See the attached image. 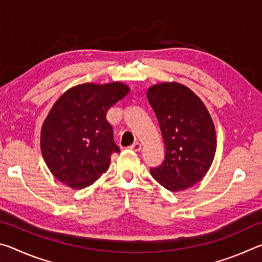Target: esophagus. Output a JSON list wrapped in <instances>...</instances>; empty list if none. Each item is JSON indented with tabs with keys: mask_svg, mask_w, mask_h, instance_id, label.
<instances>
[{
	"mask_svg": "<svg viewBox=\"0 0 262 262\" xmlns=\"http://www.w3.org/2000/svg\"><path fill=\"white\" fill-rule=\"evenodd\" d=\"M129 148L132 150H134V151H140V150L142 149V144L139 143V142H135V143H133Z\"/></svg>",
	"mask_w": 262,
	"mask_h": 262,
	"instance_id": "esophagus-1",
	"label": "esophagus"
}]
</instances>
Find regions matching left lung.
Wrapping results in <instances>:
<instances>
[{
  "label": "left lung",
  "instance_id": "left-lung-1",
  "mask_svg": "<svg viewBox=\"0 0 262 262\" xmlns=\"http://www.w3.org/2000/svg\"><path fill=\"white\" fill-rule=\"evenodd\" d=\"M161 128L165 158L150 173L163 187L179 192L199 183L216 151V133L201 99L179 83H162L148 90Z\"/></svg>",
  "mask_w": 262,
  "mask_h": 262
}]
</instances>
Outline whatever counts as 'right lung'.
Segmentation results:
<instances>
[{
    "mask_svg": "<svg viewBox=\"0 0 262 262\" xmlns=\"http://www.w3.org/2000/svg\"><path fill=\"white\" fill-rule=\"evenodd\" d=\"M129 88L85 83L64 92L41 128L40 147L48 168L57 180L82 189L107 171L111 155L120 152L113 127L106 119L112 106Z\"/></svg>",
    "mask_w": 262,
    "mask_h": 262,
    "instance_id": "add662e5",
    "label": "right lung"
}]
</instances>
